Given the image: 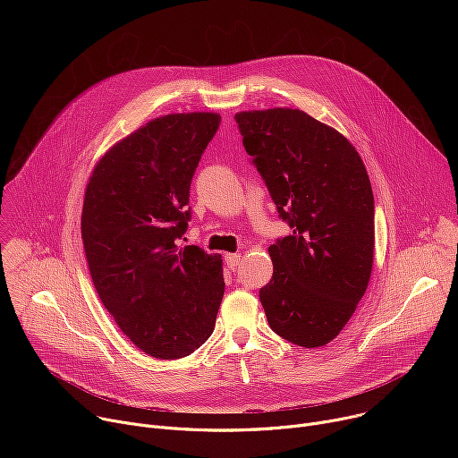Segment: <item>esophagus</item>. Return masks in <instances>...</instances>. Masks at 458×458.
I'll return each mask as SVG.
<instances>
[{
    "mask_svg": "<svg viewBox=\"0 0 458 458\" xmlns=\"http://www.w3.org/2000/svg\"><path fill=\"white\" fill-rule=\"evenodd\" d=\"M225 260H226V265H228V268L235 270V268H237V267L241 265V260H242V255H241V253H226Z\"/></svg>",
    "mask_w": 458,
    "mask_h": 458,
    "instance_id": "34e87169",
    "label": "esophagus"
}]
</instances>
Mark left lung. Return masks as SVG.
I'll list each match as a JSON object with an SVG mask.
<instances>
[{
  "mask_svg": "<svg viewBox=\"0 0 458 458\" xmlns=\"http://www.w3.org/2000/svg\"><path fill=\"white\" fill-rule=\"evenodd\" d=\"M242 145L292 235L268 248L274 276L259 290L270 328L318 348L357 310L373 267L371 182L355 147L297 108L235 114Z\"/></svg>",
  "mask_w": 458,
  "mask_h": 458,
  "instance_id": "obj_1",
  "label": "left lung"
}]
</instances>
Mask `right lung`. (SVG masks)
Masks as SVG:
<instances>
[{
    "label": "right lung",
    "mask_w": 458,
    "mask_h": 458,
    "mask_svg": "<svg viewBox=\"0 0 458 458\" xmlns=\"http://www.w3.org/2000/svg\"><path fill=\"white\" fill-rule=\"evenodd\" d=\"M219 121L216 112L148 121L105 152L85 190L92 283L119 330L154 359L205 344L223 301L221 255L179 246L191 217L190 182Z\"/></svg>",
    "instance_id": "right-lung-1"
}]
</instances>
